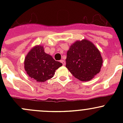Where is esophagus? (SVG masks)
Returning <instances> with one entry per match:
<instances>
[{"mask_svg": "<svg viewBox=\"0 0 123 123\" xmlns=\"http://www.w3.org/2000/svg\"><path fill=\"white\" fill-rule=\"evenodd\" d=\"M60 62H61L62 63V65H65V61L64 60V59H62V60H61V61H60Z\"/></svg>", "mask_w": 123, "mask_h": 123, "instance_id": "esophagus-1", "label": "esophagus"}]
</instances>
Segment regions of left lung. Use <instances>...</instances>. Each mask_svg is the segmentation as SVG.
Masks as SVG:
<instances>
[{
    "label": "left lung",
    "mask_w": 123,
    "mask_h": 123,
    "mask_svg": "<svg viewBox=\"0 0 123 123\" xmlns=\"http://www.w3.org/2000/svg\"><path fill=\"white\" fill-rule=\"evenodd\" d=\"M102 62L98 49L85 39L73 43L67 54L66 67L81 81L92 79L99 73Z\"/></svg>",
    "instance_id": "left-lung-1"
}]
</instances>
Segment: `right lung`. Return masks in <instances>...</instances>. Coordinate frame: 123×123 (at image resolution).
I'll list each match as a JSON object with an SVG mask.
<instances>
[{"label":"right lung","mask_w":123,"mask_h":123,"mask_svg":"<svg viewBox=\"0 0 123 123\" xmlns=\"http://www.w3.org/2000/svg\"><path fill=\"white\" fill-rule=\"evenodd\" d=\"M62 64L44 52L43 47L36 46L31 49L24 61L25 70L30 77L38 82H43L54 77L56 69Z\"/></svg>","instance_id":"right-lung-1"}]
</instances>
